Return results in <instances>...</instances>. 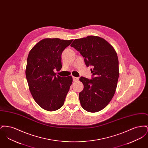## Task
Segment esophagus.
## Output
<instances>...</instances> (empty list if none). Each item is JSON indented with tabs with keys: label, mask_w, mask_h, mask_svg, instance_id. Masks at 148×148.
Masks as SVG:
<instances>
[{
	"label": "esophagus",
	"mask_w": 148,
	"mask_h": 148,
	"mask_svg": "<svg viewBox=\"0 0 148 148\" xmlns=\"http://www.w3.org/2000/svg\"><path fill=\"white\" fill-rule=\"evenodd\" d=\"M73 80L74 82H77L79 80V77H73Z\"/></svg>",
	"instance_id": "esophagus-1"
}]
</instances>
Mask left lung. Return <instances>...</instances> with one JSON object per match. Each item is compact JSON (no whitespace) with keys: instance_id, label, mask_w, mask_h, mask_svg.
I'll list each match as a JSON object with an SVG mask.
<instances>
[{"instance_id":"left-lung-1","label":"left lung","mask_w":148,"mask_h":148,"mask_svg":"<svg viewBox=\"0 0 148 148\" xmlns=\"http://www.w3.org/2000/svg\"><path fill=\"white\" fill-rule=\"evenodd\" d=\"M84 58L86 66H92V79L81 77L84 89L79 97L82 108L95 113L103 109L113 98L119 75V61L113 47L95 36L75 39L71 44Z\"/></svg>"}]
</instances>
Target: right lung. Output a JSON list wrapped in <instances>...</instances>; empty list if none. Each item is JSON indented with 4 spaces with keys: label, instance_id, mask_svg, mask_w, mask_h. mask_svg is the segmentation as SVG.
I'll list each match as a JSON object with an SVG mask.
<instances>
[{
    "label": "right lung",
    "instance_id": "obj_1",
    "mask_svg": "<svg viewBox=\"0 0 148 148\" xmlns=\"http://www.w3.org/2000/svg\"><path fill=\"white\" fill-rule=\"evenodd\" d=\"M73 40L44 39L29 53L25 71L29 88L36 103L48 111L63 106L72 84L71 76H56L54 71L62 67V54Z\"/></svg>",
    "mask_w": 148,
    "mask_h": 148
}]
</instances>
